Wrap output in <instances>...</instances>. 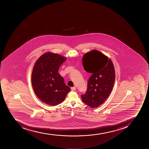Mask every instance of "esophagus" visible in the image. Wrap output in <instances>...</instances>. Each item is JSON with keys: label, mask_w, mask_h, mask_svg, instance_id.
<instances>
[{"label": "esophagus", "mask_w": 149, "mask_h": 149, "mask_svg": "<svg viewBox=\"0 0 149 149\" xmlns=\"http://www.w3.org/2000/svg\"><path fill=\"white\" fill-rule=\"evenodd\" d=\"M71 89L72 91H74L76 90V88L75 87H71Z\"/></svg>", "instance_id": "obj_1"}]
</instances>
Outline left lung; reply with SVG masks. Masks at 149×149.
I'll use <instances>...</instances> for the list:
<instances>
[{
  "mask_svg": "<svg viewBox=\"0 0 149 149\" xmlns=\"http://www.w3.org/2000/svg\"><path fill=\"white\" fill-rule=\"evenodd\" d=\"M82 65L85 71L92 75L81 99L88 106L96 108L103 103L112 91L115 79L113 64L108 57L94 50L84 55Z\"/></svg>",
  "mask_w": 149,
  "mask_h": 149,
  "instance_id": "obj_1",
  "label": "left lung"
}]
</instances>
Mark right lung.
<instances>
[{"label": "right lung", "instance_id": "obj_1", "mask_svg": "<svg viewBox=\"0 0 149 149\" xmlns=\"http://www.w3.org/2000/svg\"><path fill=\"white\" fill-rule=\"evenodd\" d=\"M65 57L49 53L41 55L34 65L31 81L36 95L45 103L56 106L65 99L70 91L62 77L58 73Z\"/></svg>", "mask_w": 149, "mask_h": 149}]
</instances>
